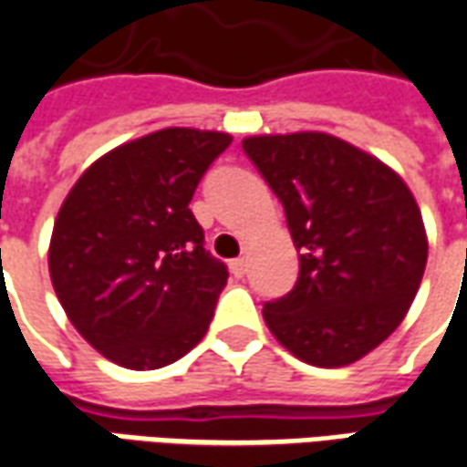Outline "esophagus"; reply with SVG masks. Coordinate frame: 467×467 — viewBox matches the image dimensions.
Segmentation results:
<instances>
[{
  "label": "esophagus",
  "instance_id": "34e87169",
  "mask_svg": "<svg viewBox=\"0 0 467 467\" xmlns=\"http://www.w3.org/2000/svg\"><path fill=\"white\" fill-rule=\"evenodd\" d=\"M230 270H233L234 277H244V273H247V260H244V257H237V260L230 263Z\"/></svg>",
  "mask_w": 467,
  "mask_h": 467
}]
</instances>
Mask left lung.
I'll list each match as a JSON object with an SVG mask.
<instances>
[{
	"instance_id": "1",
	"label": "left lung",
	"mask_w": 467,
	"mask_h": 467,
	"mask_svg": "<svg viewBox=\"0 0 467 467\" xmlns=\"http://www.w3.org/2000/svg\"><path fill=\"white\" fill-rule=\"evenodd\" d=\"M243 147L280 197L300 253L297 283L265 305V323L303 362H358L395 333L425 273L428 234L410 187L327 132L253 134Z\"/></svg>"
}]
</instances>
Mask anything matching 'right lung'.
I'll use <instances>...</instances> for the list:
<instances>
[{"mask_svg": "<svg viewBox=\"0 0 467 467\" xmlns=\"http://www.w3.org/2000/svg\"><path fill=\"white\" fill-rule=\"evenodd\" d=\"M233 134L167 127L87 167L59 207L49 277L69 323L99 355L157 370L200 343L227 267L204 253L190 202Z\"/></svg>", "mask_w": 467, "mask_h": 467, "instance_id": "add662e5", "label": "right lung"}]
</instances>
